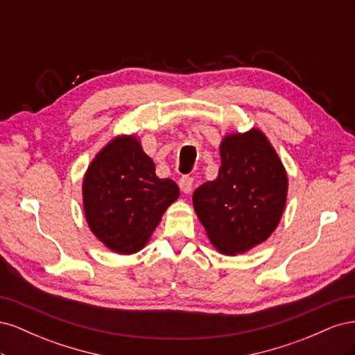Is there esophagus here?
Wrapping results in <instances>:
<instances>
[{
    "label": "esophagus",
    "instance_id": "esophagus-1",
    "mask_svg": "<svg viewBox=\"0 0 355 355\" xmlns=\"http://www.w3.org/2000/svg\"><path fill=\"white\" fill-rule=\"evenodd\" d=\"M192 184H194V179L189 176H182L179 179V188L182 192H184V194H189L192 189Z\"/></svg>",
    "mask_w": 355,
    "mask_h": 355
}]
</instances>
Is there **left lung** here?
<instances>
[{
    "mask_svg": "<svg viewBox=\"0 0 355 355\" xmlns=\"http://www.w3.org/2000/svg\"><path fill=\"white\" fill-rule=\"evenodd\" d=\"M218 178L194 191L192 202L211 244L237 254L263 243L286 207L287 175L257 128L223 137Z\"/></svg>",
    "mask_w": 355,
    "mask_h": 355,
    "instance_id": "1",
    "label": "left lung"
}]
</instances>
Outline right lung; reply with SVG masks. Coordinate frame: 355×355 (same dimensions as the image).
Masks as SVG:
<instances>
[{"label": "right lung", "instance_id": "obj_1", "mask_svg": "<svg viewBox=\"0 0 355 355\" xmlns=\"http://www.w3.org/2000/svg\"><path fill=\"white\" fill-rule=\"evenodd\" d=\"M179 187L159 179L136 136H116L98 153L83 180L84 214L92 232L110 250L144 249Z\"/></svg>", "mask_w": 355, "mask_h": 355}]
</instances>
